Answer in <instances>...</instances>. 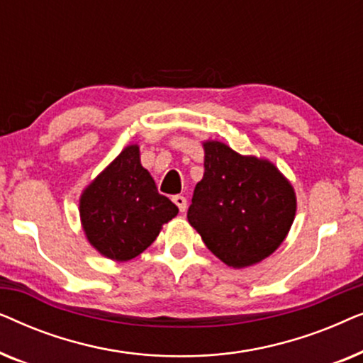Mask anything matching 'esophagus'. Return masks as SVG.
<instances>
[{
    "label": "esophagus",
    "instance_id": "esophagus-1",
    "mask_svg": "<svg viewBox=\"0 0 363 363\" xmlns=\"http://www.w3.org/2000/svg\"><path fill=\"white\" fill-rule=\"evenodd\" d=\"M173 200V203H175V205L178 206V210H180L182 213L186 210V198L185 196H182V195H175L172 198Z\"/></svg>",
    "mask_w": 363,
    "mask_h": 363
}]
</instances>
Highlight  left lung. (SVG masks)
I'll use <instances>...</instances> for the list:
<instances>
[{"mask_svg":"<svg viewBox=\"0 0 363 363\" xmlns=\"http://www.w3.org/2000/svg\"><path fill=\"white\" fill-rule=\"evenodd\" d=\"M294 215V190L272 163L242 157L221 142L205 143V175L186 216L225 264L246 267L272 255Z\"/></svg>","mask_w":363,"mask_h":363,"instance_id":"1","label":"left lung"}]
</instances>
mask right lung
Wrapping results in <instances>:
<instances>
[{
    "instance_id": "obj_1",
    "label": "right lung",
    "mask_w": 363,
    "mask_h": 363,
    "mask_svg": "<svg viewBox=\"0 0 363 363\" xmlns=\"http://www.w3.org/2000/svg\"><path fill=\"white\" fill-rule=\"evenodd\" d=\"M177 213V205L158 193L150 173L140 165L137 145L123 148L81 198L87 240L116 261H128L145 251L163 223Z\"/></svg>"
}]
</instances>
